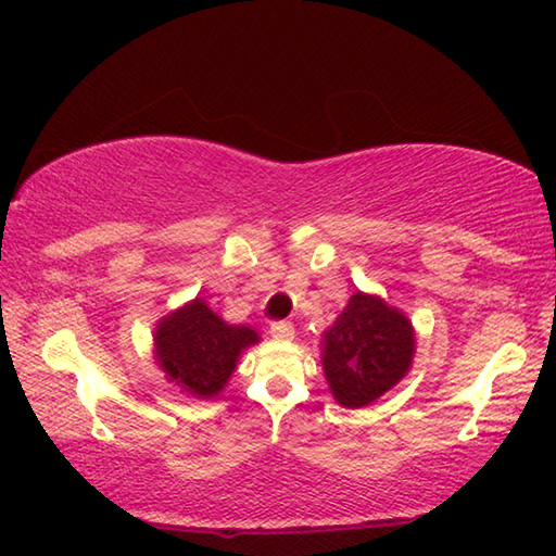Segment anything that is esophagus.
Wrapping results in <instances>:
<instances>
[{"label":"esophagus","instance_id":"esophagus-1","mask_svg":"<svg viewBox=\"0 0 556 556\" xmlns=\"http://www.w3.org/2000/svg\"><path fill=\"white\" fill-rule=\"evenodd\" d=\"M269 332L279 341H289V339H293V325L289 320H275L269 327Z\"/></svg>","mask_w":556,"mask_h":556}]
</instances>
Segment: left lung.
<instances>
[{
	"instance_id": "1",
	"label": "left lung",
	"mask_w": 556,
	"mask_h": 556,
	"mask_svg": "<svg viewBox=\"0 0 556 556\" xmlns=\"http://www.w3.org/2000/svg\"><path fill=\"white\" fill-rule=\"evenodd\" d=\"M413 327L377 296L353 293L325 332L323 368L341 406L361 408L389 392L410 368Z\"/></svg>"
}]
</instances>
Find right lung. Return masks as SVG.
<instances>
[{"instance_id":"add662e5","label":"right lung","mask_w":556,"mask_h":556,"mask_svg":"<svg viewBox=\"0 0 556 556\" xmlns=\"http://www.w3.org/2000/svg\"><path fill=\"white\" fill-rule=\"evenodd\" d=\"M255 341V329L227 325L200 299L164 317L155 332L160 368L188 394L203 399L222 392L236 358Z\"/></svg>"}]
</instances>
